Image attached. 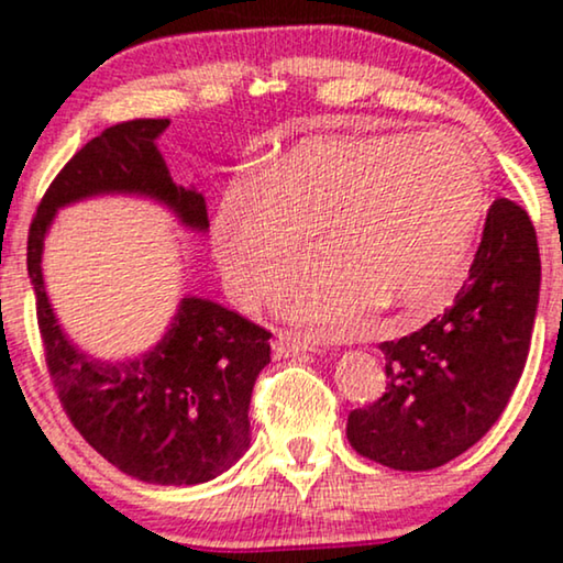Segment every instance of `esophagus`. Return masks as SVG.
Returning a JSON list of instances; mask_svg holds the SVG:
<instances>
[{
	"label": "esophagus",
	"instance_id": "34e87169",
	"mask_svg": "<svg viewBox=\"0 0 563 563\" xmlns=\"http://www.w3.org/2000/svg\"><path fill=\"white\" fill-rule=\"evenodd\" d=\"M274 351L279 353V356H295V353L312 351V343L305 341V338L291 335V333H279L274 341Z\"/></svg>",
	"mask_w": 563,
	"mask_h": 563
}]
</instances>
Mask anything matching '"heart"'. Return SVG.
<instances>
[{
  "label": "heart",
  "instance_id": "1",
  "mask_svg": "<svg viewBox=\"0 0 563 563\" xmlns=\"http://www.w3.org/2000/svg\"><path fill=\"white\" fill-rule=\"evenodd\" d=\"M484 172L451 137L307 141L253 168L214 214L228 287L261 302L312 228L276 305L325 333H351L372 305L433 307L464 261L484 212Z\"/></svg>",
  "mask_w": 563,
  "mask_h": 563
}]
</instances>
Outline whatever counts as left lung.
I'll return each mask as SVG.
<instances>
[{"mask_svg": "<svg viewBox=\"0 0 563 563\" xmlns=\"http://www.w3.org/2000/svg\"><path fill=\"white\" fill-rule=\"evenodd\" d=\"M541 253L528 212L495 199L468 279L415 333L384 341L387 389L351 410L356 453L397 472H428L472 449L510 402L533 335Z\"/></svg>", "mask_w": 563, "mask_h": 563, "instance_id": "obj_1", "label": "left lung"}]
</instances>
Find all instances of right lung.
<instances>
[{"mask_svg":"<svg viewBox=\"0 0 563 563\" xmlns=\"http://www.w3.org/2000/svg\"><path fill=\"white\" fill-rule=\"evenodd\" d=\"M166 128L168 120L118 122L74 153L30 222L27 274L45 366L74 428L128 476L181 487L214 479L249 449L251 391L272 361V333L218 302L187 297L143 358L91 361L60 333L41 268L53 214L91 195H145L172 207L187 228H210L205 197L176 187L156 148Z\"/></svg>","mask_w":563,"mask_h":563,"instance_id":"1","label":"right lung"}]
</instances>
